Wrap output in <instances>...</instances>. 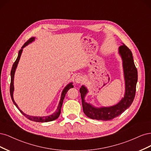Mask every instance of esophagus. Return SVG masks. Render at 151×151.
I'll return each mask as SVG.
<instances>
[{"mask_svg":"<svg viewBox=\"0 0 151 151\" xmlns=\"http://www.w3.org/2000/svg\"><path fill=\"white\" fill-rule=\"evenodd\" d=\"M75 81L76 83H80L83 82V78L81 75H78L75 77Z\"/></svg>","mask_w":151,"mask_h":151,"instance_id":"34e87169","label":"esophagus"}]
</instances>
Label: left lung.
I'll return each mask as SVG.
<instances>
[{"mask_svg":"<svg viewBox=\"0 0 151 151\" xmlns=\"http://www.w3.org/2000/svg\"><path fill=\"white\" fill-rule=\"evenodd\" d=\"M119 53L122 60L125 80V94L122 99L115 105L95 107L85 101V96L88 92L85 85L80 88L83 110L88 117L97 120H110L113 119L127 109L134 99L136 85L137 82V70L135 66L132 53L124 44L119 47Z\"/></svg>","mask_w":151,"mask_h":151,"instance_id":"left-lung-1","label":"left lung"}]
</instances>
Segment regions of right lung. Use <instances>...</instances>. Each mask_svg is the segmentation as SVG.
Wrapping results in <instances>:
<instances>
[{"label":"right lung","mask_w":151,"mask_h":151,"mask_svg":"<svg viewBox=\"0 0 151 151\" xmlns=\"http://www.w3.org/2000/svg\"><path fill=\"white\" fill-rule=\"evenodd\" d=\"M35 40V37H31L29 40L27 42H26V43H24V45L22 46V47H21V50H19V53H18V56L17 58V59L16 60V61L14 62V63L13 64V66L12 67V70H11V85H10V93H11V96L12 100L13 101L14 104L16 105V107L18 109V110L21 111V112L27 117L28 119H29L32 121H35V122H51L52 120H55L56 119H57L61 114V106L63 105V100H64V99L65 97V95L67 93V91L69 90V89L73 88V83H70L68 84L65 87V88L63 89L62 93H61V99L60 100V103L58 104V108L56 110L55 112L53 113L52 114L50 115H47V116H31V115H27L26 114H24L23 111L19 108L18 105H17V104L15 102L14 100V97H13V93H14V75H15V72L17 68V66L18 65V63L19 61V60H20V58L21 56V54L23 51V48L25 47L26 46H27L29 44L31 43L32 42H33Z\"/></svg>","instance_id":"add662e5"}]
</instances>
